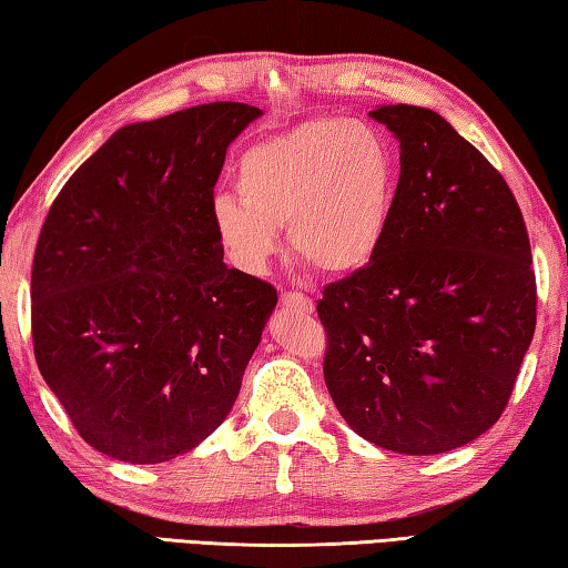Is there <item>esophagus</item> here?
Listing matches in <instances>:
<instances>
[{
	"label": "esophagus",
	"mask_w": 568,
	"mask_h": 568,
	"mask_svg": "<svg viewBox=\"0 0 568 568\" xmlns=\"http://www.w3.org/2000/svg\"><path fill=\"white\" fill-rule=\"evenodd\" d=\"M282 306L284 310H292V312H300V314H312L314 312V302L310 296H304L300 292H284L282 294Z\"/></svg>",
	"instance_id": "1"
}]
</instances>
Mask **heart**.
<instances>
[{
  "instance_id": "obj_1",
  "label": "heart",
  "mask_w": 568,
  "mask_h": 568,
  "mask_svg": "<svg viewBox=\"0 0 568 568\" xmlns=\"http://www.w3.org/2000/svg\"><path fill=\"white\" fill-rule=\"evenodd\" d=\"M399 169L379 129L320 116L248 146L236 194L212 199L224 256L262 274L286 226L294 256L326 276H349L379 254L389 232Z\"/></svg>"
}]
</instances>
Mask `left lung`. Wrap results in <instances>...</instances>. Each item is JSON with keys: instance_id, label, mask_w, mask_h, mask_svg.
I'll return each mask as SVG.
<instances>
[{"instance_id": "8db88e82", "label": "left lung", "mask_w": 568, "mask_h": 568, "mask_svg": "<svg viewBox=\"0 0 568 568\" xmlns=\"http://www.w3.org/2000/svg\"><path fill=\"white\" fill-rule=\"evenodd\" d=\"M399 142L384 244L324 290V382L382 449L444 454L499 422L534 339L536 278L509 184L442 114L369 112Z\"/></svg>"}]
</instances>
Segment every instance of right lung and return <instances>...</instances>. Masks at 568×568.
Returning a JSON list of instances; mask_svg holds the SVG:
<instances>
[{
  "instance_id": "add662e5",
  "label": "right lung",
  "mask_w": 568,
  "mask_h": 568,
  "mask_svg": "<svg viewBox=\"0 0 568 568\" xmlns=\"http://www.w3.org/2000/svg\"><path fill=\"white\" fill-rule=\"evenodd\" d=\"M214 102L126 124L69 176L32 266L34 356L82 439L162 464L222 424L276 306L212 229L226 146L262 116Z\"/></svg>"
}]
</instances>
